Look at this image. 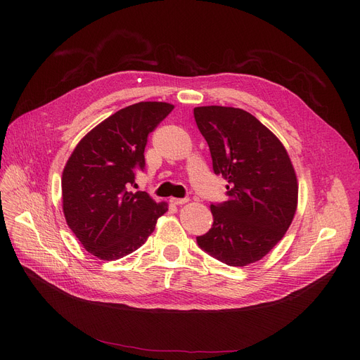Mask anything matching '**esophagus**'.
<instances>
[{
  "instance_id": "obj_1",
  "label": "esophagus",
  "mask_w": 360,
  "mask_h": 360,
  "mask_svg": "<svg viewBox=\"0 0 360 360\" xmlns=\"http://www.w3.org/2000/svg\"><path fill=\"white\" fill-rule=\"evenodd\" d=\"M169 201H170V204H174V205H182L188 201V198H170Z\"/></svg>"
}]
</instances>
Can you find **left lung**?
<instances>
[{
  "instance_id": "left-lung-1",
  "label": "left lung",
  "mask_w": 360,
  "mask_h": 360,
  "mask_svg": "<svg viewBox=\"0 0 360 360\" xmlns=\"http://www.w3.org/2000/svg\"><path fill=\"white\" fill-rule=\"evenodd\" d=\"M197 127L210 147L213 170L221 175L228 201L212 202V229L198 247L232 267L267 255L293 220L297 179L286 148L250 112L198 106Z\"/></svg>"
}]
</instances>
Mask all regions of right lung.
Segmentation results:
<instances>
[{
  "instance_id": "right-lung-1",
  "label": "right lung",
  "mask_w": 360,
  "mask_h": 360,
  "mask_svg": "<svg viewBox=\"0 0 360 360\" xmlns=\"http://www.w3.org/2000/svg\"><path fill=\"white\" fill-rule=\"evenodd\" d=\"M174 109L140 102L113 113L74 148L63 172V210L68 228L87 252L105 261L139 250L167 212L144 191L134 193L146 166L147 137Z\"/></svg>"
}]
</instances>
